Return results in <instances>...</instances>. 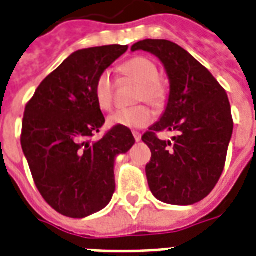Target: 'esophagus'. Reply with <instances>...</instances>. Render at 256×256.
<instances>
[{
  "label": "esophagus",
  "instance_id": "obj_1",
  "mask_svg": "<svg viewBox=\"0 0 256 256\" xmlns=\"http://www.w3.org/2000/svg\"><path fill=\"white\" fill-rule=\"evenodd\" d=\"M132 134H134V140H136V142H140V140H142V134H138V132H132Z\"/></svg>",
  "mask_w": 256,
  "mask_h": 256
}]
</instances>
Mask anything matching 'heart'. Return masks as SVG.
<instances>
[{
  "label": "heart",
  "mask_w": 256,
  "mask_h": 256,
  "mask_svg": "<svg viewBox=\"0 0 256 256\" xmlns=\"http://www.w3.org/2000/svg\"><path fill=\"white\" fill-rule=\"evenodd\" d=\"M122 77L130 78L140 84L136 93V101H146L155 110H163L167 106L168 86L159 77V69L150 58L142 56L132 57L120 66ZM94 97L101 110H110L114 100V81L108 70L98 74L94 82ZM154 122V112L150 106H138L122 108L108 116V124L112 126L126 128H146Z\"/></svg>",
  "instance_id": "heart-1"
}]
</instances>
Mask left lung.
I'll return each instance as SVG.
<instances>
[{
    "label": "left lung",
    "mask_w": 256,
    "mask_h": 256,
    "mask_svg": "<svg viewBox=\"0 0 256 256\" xmlns=\"http://www.w3.org/2000/svg\"><path fill=\"white\" fill-rule=\"evenodd\" d=\"M159 57L170 78L160 122L142 134L150 146L146 166L150 192L168 204L188 206L212 191L224 170L234 122L227 93L206 66L168 40H142L130 48ZM160 132H176L172 142Z\"/></svg>",
    "instance_id": "obj_1"
}]
</instances>
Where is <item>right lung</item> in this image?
Listing matches in <instances>:
<instances>
[{
  "label": "right lung",
  "mask_w": 256,
  "mask_h": 256,
  "mask_svg": "<svg viewBox=\"0 0 256 256\" xmlns=\"http://www.w3.org/2000/svg\"><path fill=\"white\" fill-rule=\"evenodd\" d=\"M126 49L106 45L72 53L25 106L24 155L41 196L64 216L85 218L106 207L116 188L114 159L134 144L126 126H112L92 140L106 122L94 82Z\"/></svg>",
  "instance_id": "right-lung-1"
}]
</instances>
